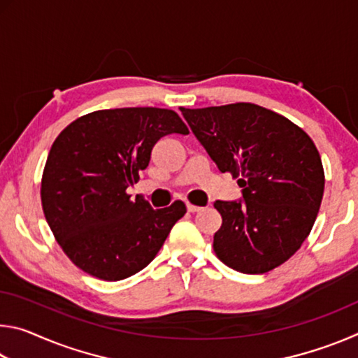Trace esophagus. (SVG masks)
I'll return each instance as SVG.
<instances>
[{"mask_svg": "<svg viewBox=\"0 0 358 358\" xmlns=\"http://www.w3.org/2000/svg\"><path fill=\"white\" fill-rule=\"evenodd\" d=\"M186 208H187V211H189V213H197V211L202 210V207H197V205H192V203H187Z\"/></svg>", "mask_w": 358, "mask_h": 358, "instance_id": "1", "label": "esophagus"}]
</instances>
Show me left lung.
I'll return each instance as SVG.
<instances>
[{"label":"left lung","mask_w":358,"mask_h":358,"mask_svg":"<svg viewBox=\"0 0 358 358\" xmlns=\"http://www.w3.org/2000/svg\"><path fill=\"white\" fill-rule=\"evenodd\" d=\"M180 110L217 169L243 187L245 202H215L222 217L213 237L217 259L246 275L286 262L310 235L324 196L311 137L251 102Z\"/></svg>","instance_id":"1"}]
</instances>
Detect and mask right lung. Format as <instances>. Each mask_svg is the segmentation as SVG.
Listing matches in <instances>:
<instances>
[{
	"mask_svg": "<svg viewBox=\"0 0 358 358\" xmlns=\"http://www.w3.org/2000/svg\"><path fill=\"white\" fill-rule=\"evenodd\" d=\"M189 134L177 112L157 107L96 110L59 132L48 153L41 201L53 237L72 264L104 281L145 268L186 205L153 210L126 189L167 134Z\"/></svg>",
	"mask_w": 358,
	"mask_h": 358,
	"instance_id": "obj_1",
	"label": "right lung"
}]
</instances>
